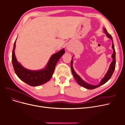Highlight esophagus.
<instances>
[{
  "label": "esophagus",
  "mask_w": 125,
  "mask_h": 125,
  "mask_svg": "<svg viewBox=\"0 0 125 125\" xmlns=\"http://www.w3.org/2000/svg\"><path fill=\"white\" fill-rule=\"evenodd\" d=\"M67 49H68V50H69V49H70L68 47H67Z\"/></svg>",
  "instance_id": "1"
}]
</instances>
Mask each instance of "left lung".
Instances as JSON below:
<instances>
[{
	"instance_id": "8db88e82",
	"label": "left lung",
	"mask_w": 125,
	"mask_h": 125,
	"mask_svg": "<svg viewBox=\"0 0 125 125\" xmlns=\"http://www.w3.org/2000/svg\"><path fill=\"white\" fill-rule=\"evenodd\" d=\"M104 31L105 32V33L106 34V35L107 37H108V38L111 39L112 41V48L113 50V54L112 55V57L113 58V61L112 62V63H111V65L109 66V68L108 69V70L107 71V73H106V74H105V77L102 79L101 82L100 83L98 84V85H92V84H90L88 83H86L85 81H84V80H83L82 79L80 78V77L79 76L78 74H77L76 73H75V71L73 70V58L72 57V59H71V72H72V73L73 74V77H74L75 79L76 80L77 82L78 83V84L79 85H80L82 86H83L84 88H86V89H90V90H92L94 89H95L97 87H99L102 85H103V84L105 83L106 82H107L109 79H111L112 75L114 73V70L115 69V65H116V52H115V48H114V43H113V38L111 36V35L110 34H109L107 30H106V29L104 28Z\"/></svg>"
}]
</instances>
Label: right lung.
<instances>
[{
    "mask_svg": "<svg viewBox=\"0 0 125 125\" xmlns=\"http://www.w3.org/2000/svg\"><path fill=\"white\" fill-rule=\"evenodd\" d=\"M16 42V40L14 42L12 53V62L17 76L26 84L33 86L42 85L50 80L54 73L57 62L65 53L64 48L51 56L45 69L32 71L25 69L18 62L14 54Z\"/></svg>",
    "mask_w": 125,
    "mask_h": 125,
    "instance_id": "1",
    "label": "right lung"
}]
</instances>
